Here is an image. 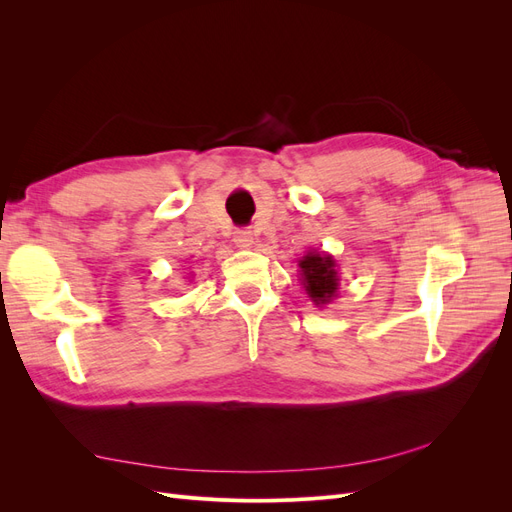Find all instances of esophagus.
<instances>
[{
    "label": "esophagus",
    "instance_id": "obj_1",
    "mask_svg": "<svg viewBox=\"0 0 512 512\" xmlns=\"http://www.w3.org/2000/svg\"><path fill=\"white\" fill-rule=\"evenodd\" d=\"M252 241H254V237H252V230L239 228V230L235 232V243H237L239 247H250V245H252Z\"/></svg>",
    "mask_w": 512,
    "mask_h": 512
}]
</instances>
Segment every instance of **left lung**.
Listing matches in <instances>:
<instances>
[{
    "mask_svg": "<svg viewBox=\"0 0 512 512\" xmlns=\"http://www.w3.org/2000/svg\"><path fill=\"white\" fill-rule=\"evenodd\" d=\"M299 267L303 271L301 275H303L305 290L309 297L314 299L316 305L329 303L337 292V271H335L333 258L309 252L299 262Z\"/></svg>",
    "mask_w": 512,
    "mask_h": 512,
    "instance_id": "obj_1",
    "label": "left lung"
}]
</instances>
